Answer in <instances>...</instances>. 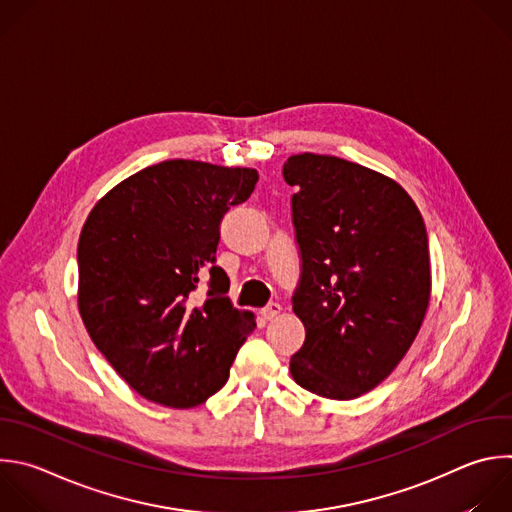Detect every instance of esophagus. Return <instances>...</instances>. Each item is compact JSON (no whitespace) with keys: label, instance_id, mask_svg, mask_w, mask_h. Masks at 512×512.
<instances>
[{"label":"esophagus","instance_id":"esophagus-1","mask_svg":"<svg viewBox=\"0 0 512 512\" xmlns=\"http://www.w3.org/2000/svg\"><path fill=\"white\" fill-rule=\"evenodd\" d=\"M279 313H281V305H279V303H269L267 307H263V309H261V317H263L265 321L275 319Z\"/></svg>","mask_w":512,"mask_h":512}]
</instances>
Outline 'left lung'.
I'll use <instances>...</instances> for the list:
<instances>
[{
	"label": "left lung",
	"mask_w": 512,
	"mask_h": 512,
	"mask_svg": "<svg viewBox=\"0 0 512 512\" xmlns=\"http://www.w3.org/2000/svg\"><path fill=\"white\" fill-rule=\"evenodd\" d=\"M293 225L301 283L293 311L305 342L289 372L327 400H354L408 354L428 311L432 277L424 219L390 177L327 154H293Z\"/></svg>",
	"instance_id": "1"
}]
</instances>
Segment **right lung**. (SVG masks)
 <instances>
[{
    "mask_svg": "<svg viewBox=\"0 0 512 512\" xmlns=\"http://www.w3.org/2000/svg\"><path fill=\"white\" fill-rule=\"evenodd\" d=\"M257 181L255 168L164 160L110 189L82 227L80 317L116 374L154 404L185 410L217 394L255 327L213 263L223 215Z\"/></svg>",
    "mask_w": 512,
    "mask_h": 512,
    "instance_id": "obj_1",
    "label": "right lung"
}]
</instances>
